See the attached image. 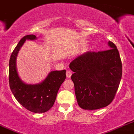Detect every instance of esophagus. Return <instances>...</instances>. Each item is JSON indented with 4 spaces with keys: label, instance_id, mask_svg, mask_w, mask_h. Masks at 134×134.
<instances>
[{
    "label": "esophagus",
    "instance_id": "esophagus-1",
    "mask_svg": "<svg viewBox=\"0 0 134 134\" xmlns=\"http://www.w3.org/2000/svg\"><path fill=\"white\" fill-rule=\"evenodd\" d=\"M71 74H72L71 71H70V70H67V71H66V75H67V78H70L71 76Z\"/></svg>",
    "mask_w": 134,
    "mask_h": 134
}]
</instances>
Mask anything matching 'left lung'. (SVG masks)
Returning a JSON list of instances; mask_svg holds the SVG:
<instances>
[{
    "label": "left lung",
    "mask_w": 134,
    "mask_h": 134,
    "mask_svg": "<svg viewBox=\"0 0 134 134\" xmlns=\"http://www.w3.org/2000/svg\"><path fill=\"white\" fill-rule=\"evenodd\" d=\"M110 49L86 52L69 64L74 74L77 103L84 110H97L109 105L119 88L122 75V65L119 51L109 41Z\"/></svg>",
    "instance_id": "left-lung-1"
}]
</instances>
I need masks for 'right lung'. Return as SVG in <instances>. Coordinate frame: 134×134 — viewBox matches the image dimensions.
<instances>
[{
    "label": "right lung",
    "mask_w": 134,
    "mask_h": 134,
    "mask_svg": "<svg viewBox=\"0 0 134 134\" xmlns=\"http://www.w3.org/2000/svg\"><path fill=\"white\" fill-rule=\"evenodd\" d=\"M33 34L26 35L19 41L11 54L9 62V84L17 100L26 110L35 113L48 111L54 105L58 90L66 79V70L51 71L38 84H26L19 79L16 69V58L26 40H35Z\"/></svg>",
    "instance_id": "1"
}]
</instances>
